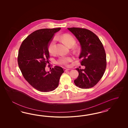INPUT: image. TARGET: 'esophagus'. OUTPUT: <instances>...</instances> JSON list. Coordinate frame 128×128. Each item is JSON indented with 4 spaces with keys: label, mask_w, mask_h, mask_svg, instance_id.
Returning a JSON list of instances; mask_svg holds the SVG:
<instances>
[{
    "label": "esophagus",
    "mask_w": 128,
    "mask_h": 128,
    "mask_svg": "<svg viewBox=\"0 0 128 128\" xmlns=\"http://www.w3.org/2000/svg\"><path fill=\"white\" fill-rule=\"evenodd\" d=\"M70 69H68V68H64V70L66 72V71H68V70H70Z\"/></svg>",
    "instance_id": "34e87169"
}]
</instances>
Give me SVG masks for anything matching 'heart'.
<instances>
[{"label":"heart","instance_id":"heart-1","mask_svg":"<svg viewBox=\"0 0 128 128\" xmlns=\"http://www.w3.org/2000/svg\"><path fill=\"white\" fill-rule=\"evenodd\" d=\"M57 38H60L64 43L65 44L68 46H72L76 43V40L72 35L69 34H64L60 36ZM56 38H54L50 41L48 47V52L51 55L54 54L56 52V44H55ZM77 50L78 48H76ZM72 60V58L71 57H66L61 56L57 60V63L63 66H68L69 65V63Z\"/></svg>","mask_w":128,"mask_h":128}]
</instances>
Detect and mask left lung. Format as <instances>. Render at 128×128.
I'll use <instances>...</instances> for the list:
<instances>
[{
	"label": "left lung",
	"mask_w": 128,
	"mask_h": 128,
	"mask_svg": "<svg viewBox=\"0 0 128 128\" xmlns=\"http://www.w3.org/2000/svg\"><path fill=\"white\" fill-rule=\"evenodd\" d=\"M80 42L81 52L79 58L85 69L76 68L79 73L74 80L76 86L82 89L92 88L100 81L106 66L104 48L97 35L89 30L80 28H68Z\"/></svg>",
	"instance_id": "8db88e82"
}]
</instances>
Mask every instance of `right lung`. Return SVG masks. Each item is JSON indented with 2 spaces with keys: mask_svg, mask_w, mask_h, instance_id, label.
I'll use <instances>...</instances> for the list:
<instances>
[{
  "mask_svg": "<svg viewBox=\"0 0 128 128\" xmlns=\"http://www.w3.org/2000/svg\"><path fill=\"white\" fill-rule=\"evenodd\" d=\"M60 28L36 30L23 40L20 47L17 60L22 76L33 88L41 92H49L57 88L64 72L58 66L52 68L50 73L45 70L50 61L48 45L54 34Z\"/></svg>",
  "mask_w": 128,
  "mask_h": 128,
  "instance_id": "right-lung-1",
  "label": "right lung"
}]
</instances>
